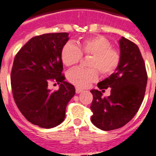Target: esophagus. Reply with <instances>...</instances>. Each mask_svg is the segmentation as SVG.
Listing matches in <instances>:
<instances>
[{
    "mask_svg": "<svg viewBox=\"0 0 156 156\" xmlns=\"http://www.w3.org/2000/svg\"><path fill=\"white\" fill-rule=\"evenodd\" d=\"M75 92H76V94H80V93L83 92V90H82V89H80V88H78V87H76Z\"/></svg>",
    "mask_w": 156,
    "mask_h": 156,
    "instance_id": "obj_1",
    "label": "esophagus"
}]
</instances>
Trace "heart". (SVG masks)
<instances>
[{
    "mask_svg": "<svg viewBox=\"0 0 156 156\" xmlns=\"http://www.w3.org/2000/svg\"><path fill=\"white\" fill-rule=\"evenodd\" d=\"M82 54L92 55L89 61L88 69L76 67L67 73L69 82L74 86L86 88L98 78V71L102 75L108 76L114 73L120 62V54L112 48L111 42L101 36L86 38L78 45L68 42L62 49L61 58L63 64L70 66L78 63Z\"/></svg>",
    "mask_w": 156,
    "mask_h": 156,
    "instance_id": "b5f03b06",
    "label": "heart"
}]
</instances>
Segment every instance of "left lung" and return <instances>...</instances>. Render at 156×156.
Returning a JSON list of instances; mask_svg holds the SVG:
<instances>
[{
	"instance_id": "left-lung-1",
	"label": "left lung",
	"mask_w": 156,
	"mask_h": 156,
	"mask_svg": "<svg viewBox=\"0 0 156 156\" xmlns=\"http://www.w3.org/2000/svg\"><path fill=\"white\" fill-rule=\"evenodd\" d=\"M120 62L108 78L98 84L100 90L111 88V94L102 98L98 90H92L91 121L104 131L120 129L138 112L144 98L147 75L144 61L136 44L121 37L119 40Z\"/></svg>"
}]
</instances>
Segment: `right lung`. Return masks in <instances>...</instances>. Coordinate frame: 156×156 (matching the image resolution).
I'll return each mask as SVG.
<instances>
[{"label": "right lung", "mask_w": 156, "mask_h": 156, "mask_svg": "<svg viewBox=\"0 0 156 156\" xmlns=\"http://www.w3.org/2000/svg\"><path fill=\"white\" fill-rule=\"evenodd\" d=\"M66 32L48 33L31 38L14 58L11 85L18 108L29 122L44 129L58 126L75 94L73 85L62 74L61 52L69 40ZM51 81L60 84L57 91L48 89Z\"/></svg>", "instance_id": "obj_1"}]
</instances>
